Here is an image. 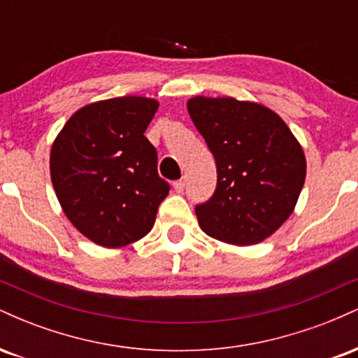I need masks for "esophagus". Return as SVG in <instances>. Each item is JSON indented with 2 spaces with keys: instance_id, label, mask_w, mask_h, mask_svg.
Returning <instances> with one entry per match:
<instances>
[{
  "instance_id": "1",
  "label": "esophagus",
  "mask_w": 358,
  "mask_h": 358,
  "mask_svg": "<svg viewBox=\"0 0 358 358\" xmlns=\"http://www.w3.org/2000/svg\"><path fill=\"white\" fill-rule=\"evenodd\" d=\"M173 188H175L176 193H182L185 190V180L183 178L176 180V182L173 183Z\"/></svg>"
}]
</instances>
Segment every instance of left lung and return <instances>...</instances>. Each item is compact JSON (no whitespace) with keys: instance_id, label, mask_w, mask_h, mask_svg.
Returning a JSON list of instances; mask_svg holds the SVG:
<instances>
[{"instance_id":"left-lung-1","label":"left lung","mask_w":358,"mask_h":358,"mask_svg":"<svg viewBox=\"0 0 358 358\" xmlns=\"http://www.w3.org/2000/svg\"><path fill=\"white\" fill-rule=\"evenodd\" d=\"M187 108L217 163L215 192L195 207L202 231L234 245L268 239L293 213L305 185L301 145L257 102L196 96Z\"/></svg>"}]
</instances>
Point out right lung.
I'll return each instance as SVG.
<instances>
[{
  "label": "right lung",
  "instance_id": "obj_1",
  "mask_svg": "<svg viewBox=\"0 0 358 358\" xmlns=\"http://www.w3.org/2000/svg\"><path fill=\"white\" fill-rule=\"evenodd\" d=\"M158 106L139 96L92 102L72 114L52 145L50 176L62 210L102 248L145 237L170 192L145 136Z\"/></svg>",
  "mask_w": 358,
  "mask_h": 358
}]
</instances>
